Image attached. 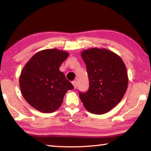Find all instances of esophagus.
Here are the masks:
<instances>
[{
	"mask_svg": "<svg viewBox=\"0 0 151 151\" xmlns=\"http://www.w3.org/2000/svg\"><path fill=\"white\" fill-rule=\"evenodd\" d=\"M72 84H73V86H74V88H76V86H77V84H76V82L75 81H74L72 82Z\"/></svg>",
	"mask_w": 151,
	"mask_h": 151,
	"instance_id": "1",
	"label": "esophagus"
}]
</instances>
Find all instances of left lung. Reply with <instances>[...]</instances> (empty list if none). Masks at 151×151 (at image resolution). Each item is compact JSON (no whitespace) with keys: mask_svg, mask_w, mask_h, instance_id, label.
<instances>
[{"mask_svg":"<svg viewBox=\"0 0 151 151\" xmlns=\"http://www.w3.org/2000/svg\"><path fill=\"white\" fill-rule=\"evenodd\" d=\"M81 57L86 64L89 88L86 93L79 92V97L91 113H106L119 103L126 93V66L119 55L105 48H89L81 52Z\"/></svg>","mask_w":151,"mask_h":151,"instance_id":"1","label":"left lung"}]
</instances>
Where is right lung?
<instances>
[{
    "label": "right lung",
    "mask_w": 151,
    "mask_h": 151,
    "mask_svg": "<svg viewBox=\"0 0 151 151\" xmlns=\"http://www.w3.org/2000/svg\"><path fill=\"white\" fill-rule=\"evenodd\" d=\"M68 53L57 48L40 51L24 66L19 85L22 96L33 108L45 113L57 110L66 92L74 88L59 67Z\"/></svg>",
    "instance_id": "add662e5"
}]
</instances>
